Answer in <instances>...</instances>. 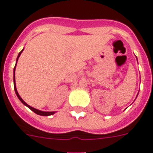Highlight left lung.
<instances>
[{
	"mask_svg": "<svg viewBox=\"0 0 153 153\" xmlns=\"http://www.w3.org/2000/svg\"><path fill=\"white\" fill-rule=\"evenodd\" d=\"M137 95H138V94H137Z\"/></svg>",
	"mask_w": 153,
	"mask_h": 153,
	"instance_id": "1",
	"label": "left lung"
}]
</instances>
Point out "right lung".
Returning <instances> with one entry per match:
<instances>
[{
    "instance_id": "obj_1",
    "label": "right lung",
    "mask_w": 153,
    "mask_h": 153,
    "mask_svg": "<svg viewBox=\"0 0 153 153\" xmlns=\"http://www.w3.org/2000/svg\"><path fill=\"white\" fill-rule=\"evenodd\" d=\"M23 49H24V48L22 49L21 52H20V53L18 54V56H17V58H16V65H15V67H14V68H13V87H14L15 93H16V96H17V97L19 98V100H20V101H21V102L24 104V105L27 106V107H29V108H30L31 111H33L34 113H36V114H38V115H41V116H50V115H53V114H54L55 113H56L55 111H52V112H49V111H39V110L36 109V108L31 107V106L28 105V104H27V103H26L25 101H24V100H23L21 97H20V94H19L18 92H17V90H16V82H15V69H16V63H17V61H18L19 57H20V56L21 55V53H22V52L23 51Z\"/></svg>"
}]
</instances>
